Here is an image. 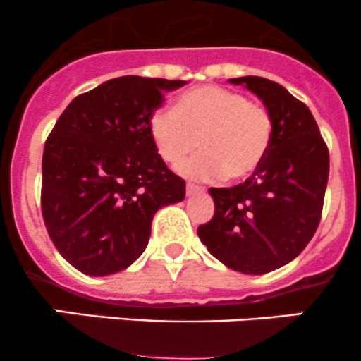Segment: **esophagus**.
<instances>
[{"label": "esophagus", "mask_w": 361, "mask_h": 361, "mask_svg": "<svg viewBox=\"0 0 361 361\" xmlns=\"http://www.w3.org/2000/svg\"><path fill=\"white\" fill-rule=\"evenodd\" d=\"M204 188L199 187V185L194 183H187V195H195V194H202Z\"/></svg>", "instance_id": "esophagus-1"}]
</instances>
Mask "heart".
<instances>
[{
    "label": "heart",
    "mask_w": 361,
    "mask_h": 361,
    "mask_svg": "<svg viewBox=\"0 0 361 361\" xmlns=\"http://www.w3.org/2000/svg\"><path fill=\"white\" fill-rule=\"evenodd\" d=\"M148 133L160 159L180 166L199 148V157L181 167L190 178H224L241 183L258 173L274 136L271 111L245 94L220 85H201L181 94L174 108H157Z\"/></svg>",
    "instance_id": "b5f03b06"
}]
</instances>
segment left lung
<instances>
[{
	"instance_id": "1",
	"label": "left lung",
	"mask_w": 361,
	"mask_h": 361,
	"mask_svg": "<svg viewBox=\"0 0 361 361\" xmlns=\"http://www.w3.org/2000/svg\"><path fill=\"white\" fill-rule=\"evenodd\" d=\"M271 111V150L253 178L231 188H209L214 214L197 234L213 257L234 271L265 274L292 262L322 220L329 181V148L311 110L262 76L232 78Z\"/></svg>"
}]
</instances>
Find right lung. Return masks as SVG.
<instances>
[{
    "instance_id": "obj_1",
    "label": "right lung",
    "mask_w": 361,
    "mask_h": 361,
    "mask_svg": "<svg viewBox=\"0 0 361 361\" xmlns=\"http://www.w3.org/2000/svg\"><path fill=\"white\" fill-rule=\"evenodd\" d=\"M183 80L120 76L76 96L45 141L42 214L54 246L89 276L127 269L148 245L159 207L185 180L152 143L148 118Z\"/></svg>"
}]
</instances>
